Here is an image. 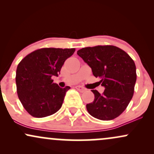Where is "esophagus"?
<instances>
[{
  "mask_svg": "<svg viewBox=\"0 0 154 154\" xmlns=\"http://www.w3.org/2000/svg\"><path fill=\"white\" fill-rule=\"evenodd\" d=\"M76 89L77 90V91H79V92H81V93H83V92H85V91H87V89H86V88H83L82 86H76Z\"/></svg>",
  "mask_w": 154,
  "mask_h": 154,
  "instance_id": "obj_1",
  "label": "esophagus"
}]
</instances>
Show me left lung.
I'll return each mask as SVG.
<instances>
[{
    "label": "left lung",
    "mask_w": 154,
    "mask_h": 154,
    "mask_svg": "<svg viewBox=\"0 0 154 154\" xmlns=\"http://www.w3.org/2000/svg\"><path fill=\"white\" fill-rule=\"evenodd\" d=\"M77 54L100 79L98 84L105 88L102 94L92 90L95 98L86 105L88 113L100 120L115 119L133 96L137 79L135 62L125 51L114 45L83 48Z\"/></svg>",
    "instance_id": "8db88e82"
}]
</instances>
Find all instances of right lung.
I'll return each mask as SVG.
<instances>
[{"label": "right lung", "instance_id": "right-lung-1", "mask_svg": "<svg viewBox=\"0 0 154 154\" xmlns=\"http://www.w3.org/2000/svg\"><path fill=\"white\" fill-rule=\"evenodd\" d=\"M75 48H43L26 56L16 73L17 91L21 103L31 116L45 117L57 112L70 87L60 88L52 79Z\"/></svg>", "mask_w": 154, "mask_h": 154}]
</instances>
